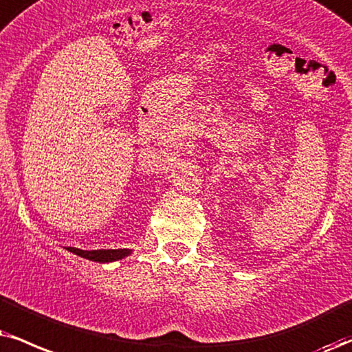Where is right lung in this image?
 Listing matches in <instances>:
<instances>
[{"instance_id":"right-lung-1","label":"right lung","mask_w":352,"mask_h":352,"mask_svg":"<svg viewBox=\"0 0 352 352\" xmlns=\"http://www.w3.org/2000/svg\"><path fill=\"white\" fill-rule=\"evenodd\" d=\"M67 250L73 254L81 256V258L89 259V261L101 263V264L119 261V259H124V258H127V256L132 254V250H91V251H86V250H80V248H72V246Z\"/></svg>"}]
</instances>
